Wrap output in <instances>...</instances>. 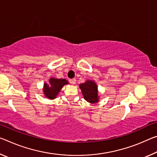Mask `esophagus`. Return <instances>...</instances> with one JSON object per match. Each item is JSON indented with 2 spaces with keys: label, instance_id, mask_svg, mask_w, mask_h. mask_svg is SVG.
I'll return each mask as SVG.
<instances>
[{
  "label": "esophagus",
  "instance_id": "34e87169",
  "mask_svg": "<svg viewBox=\"0 0 157 157\" xmlns=\"http://www.w3.org/2000/svg\"><path fill=\"white\" fill-rule=\"evenodd\" d=\"M70 82H71L72 84H75L76 83V79H75V78H73V79H70Z\"/></svg>",
  "mask_w": 157,
  "mask_h": 157
}]
</instances>
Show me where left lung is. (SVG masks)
<instances>
[{
	"label": "left lung",
	"instance_id": "obj_1",
	"mask_svg": "<svg viewBox=\"0 0 157 157\" xmlns=\"http://www.w3.org/2000/svg\"><path fill=\"white\" fill-rule=\"evenodd\" d=\"M84 98L90 103H98L99 101L98 86L93 80H87L79 84Z\"/></svg>",
	"mask_w": 157,
	"mask_h": 157
}]
</instances>
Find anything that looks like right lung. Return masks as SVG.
Listing matches in <instances>:
<instances>
[{
	"label": "right lung",
	"mask_w": 157,
	"mask_h": 157,
	"mask_svg": "<svg viewBox=\"0 0 157 157\" xmlns=\"http://www.w3.org/2000/svg\"><path fill=\"white\" fill-rule=\"evenodd\" d=\"M67 84H68V82L66 79L51 78L49 79V84H44L43 91L44 96L46 98H48L51 100L56 98L62 87Z\"/></svg>",
	"instance_id": "right-lung-1"
}]
</instances>
